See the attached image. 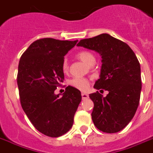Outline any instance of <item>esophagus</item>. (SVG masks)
<instances>
[{
    "label": "esophagus",
    "mask_w": 153,
    "mask_h": 153,
    "mask_svg": "<svg viewBox=\"0 0 153 153\" xmlns=\"http://www.w3.org/2000/svg\"><path fill=\"white\" fill-rule=\"evenodd\" d=\"M81 97H82L83 100H85V99H88V94H87V93H81Z\"/></svg>",
    "instance_id": "obj_1"
}]
</instances>
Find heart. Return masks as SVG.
<instances>
[{"instance_id": "1", "label": "heart", "mask_w": 153, "mask_h": 153, "mask_svg": "<svg viewBox=\"0 0 153 153\" xmlns=\"http://www.w3.org/2000/svg\"><path fill=\"white\" fill-rule=\"evenodd\" d=\"M76 57L80 59L81 61L85 62L88 65H92L95 62V56H93V53H91L88 51H81L76 54ZM62 71L64 73H68L69 71V65L67 60H65L62 62ZM68 85L72 87L75 88L76 89L80 91H85L89 87L90 81L86 78L82 77H73L71 80H68Z\"/></svg>"}]
</instances>
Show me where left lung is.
I'll return each mask as SVG.
<instances>
[{
	"instance_id": "1",
	"label": "left lung",
	"mask_w": 153,
	"mask_h": 153,
	"mask_svg": "<svg viewBox=\"0 0 153 153\" xmlns=\"http://www.w3.org/2000/svg\"><path fill=\"white\" fill-rule=\"evenodd\" d=\"M77 45L97 51L102 58L100 79L94 88L107 90L108 94L105 97L98 91L89 94L94 104V125L107 133L121 131L134 117L140 98V65L137 56L127 44L107 33L82 39Z\"/></svg>"
}]
</instances>
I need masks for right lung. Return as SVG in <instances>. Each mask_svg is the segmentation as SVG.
Wrapping results in <instances>:
<instances>
[{"label":"right lung","mask_w":153,"mask_h":153,"mask_svg":"<svg viewBox=\"0 0 153 153\" xmlns=\"http://www.w3.org/2000/svg\"><path fill=\"white\" fill-rule=\"evenodd\" d=\"M77 41L53 38L36 40L21 56L17 85L20 102L33 125L45 136L59 137L68 132L81 101L80 92L65 88L62 97L54 91L62 86V62Z\"/></svg>","instance_id":"right-lung-1"}]
</instances>
